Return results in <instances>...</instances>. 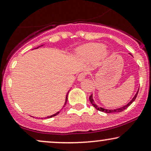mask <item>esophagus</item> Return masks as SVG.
Here are the masks:
<instances>
[{
  "label": "esophagus",
  "instance_id": "34e87169",
  "mask_svg": "<svg viewBox=\"0 0 151 151\" xmlns=\"http://www.w3.org/2000/svg\"><path fill=\"white\" fill-rule=\"evenodd\" d=\"M86 73H85V72H81V73H80L79 75H78L77 79L79 81L83 80V79L86 77Z\"/></svg>",
  "mask_w": 151,
  "mask_h": 151
}]
</instances>
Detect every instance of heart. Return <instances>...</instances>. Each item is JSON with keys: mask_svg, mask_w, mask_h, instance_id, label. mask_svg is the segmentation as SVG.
Masks as SVG:
<instances>
[{"mask_svg": "<svg viewBox=\"0 0 151 151\" xmlns=\"http://www.w3.org/2000/svg\"><path fill=\"white\" fill-rule=\"evenodd\" d=\"M79 58L85 60H92L98 58L100 55H109V51L104 49V45L99 43H90L80 47L77 50Z\"/></svg>", "mask_w": 151, "mask_h": 151, "instance_id": "1", "label": "heart"}]
</instances>
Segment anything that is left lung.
<instances>
[{"label":"left lung","instance_id":"left-lung-1","mask_svg":"<svg viewBox=\"0 0 151 151\" xmlns=\"http://www.w3.org/2000/svg\"><path fill=\"white\" fill-rule=\"evenodd\" d=\"M138 91H139V89H138V91H137L136 95L134 96V97H133L132 99H131V101L129 102L128 104H126L123 107H121V108H119V109H103L101 108V107H99L96 104L94 103V101H93V97H92V94L91 95V96H89V101L91 102V104L93 106V107H95L96 109H97V110L100 111H103V112H105V113H107V114H110V113H119V112H121L125 110L126 109H127L128 107L131 104L133 103V101H135V99H136L137 95H138Z\"/></svg>","mask_w":151,"mask_h":151}]
</instances>
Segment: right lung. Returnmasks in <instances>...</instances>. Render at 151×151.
I'll return each instance as SVG.
<instances>
[{"label":"right lung","mask_w":151,"mask_h":151,"mask_svg":"<svg viewBox=\"0 0 151 151\" xmlns=\"http://www.w3.org/2000/svg\"><path fill=\"white\" fill-rule=\"evenodd\" d=\"M37 48H38V47H37ZM37 48H36V49H37ZM69 93V92H68ZM68 93H67V96H66V99H65V104H64V106H65V104H67V99H67V96H68ZM63 106V107H64ZM60 113V111H58V112H57L56 114H53V115H52V116H47V117H45V118H47V119H49V118H52V117H53V116H55L56 115H58V114ZM41 119H42V118H41Z\"/></svg>","instance_id":"1"}]
</instances>
